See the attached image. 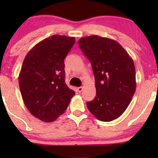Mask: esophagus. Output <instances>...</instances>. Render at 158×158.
<instances>
[{"label": "esophagus", "instance_id": "1", "mask_svg": "<svg viewBox=\"0 0 158 158\" xmlns=\"http://www.w3.org/2000/svg\"><path fill=\"white\" fill-rule=\"evenodd\" d=\"M83 87H78L77 88V91H78L79 93H81L82 91H83Z\"/></svg>", "mask_w": 158, "mask_h": 158}]
</instances>
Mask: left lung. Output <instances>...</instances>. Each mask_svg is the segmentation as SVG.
Listing matches in <instances>:
<instances>
[{
  "instance_id": "8db88e82",
  "label": "left lung",
  "mask_w": 158,
  "mask_h": 158,
  "mask_svg": "<svg viewBox=\"0 0 158 158\" xmlns=\"http://www.w3.org/2000/svg\"><path fill=\"white\" fill-rule=\"evenodd\" d=\"M91 63L96 96L87 102L88 109L101 122H111L122 115L136 90L135 67L126 50L111 39L97 35L78 41Z\"/></svg>"
}]
</instances>
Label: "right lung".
<instances>
[{
    "mask_svg": "<svg viewBox=\"0 0 158 158\" xmlns=\"http://www.w3.org/2000/svg\"><path fill=\"white\" fill-rule=\"evenodd\" d=\"M75 37L53 35L27 53L19 76L24 104L32 115L45 122L57 119L75 94L64 82V60Z\"/></svg>",
    "mask_w": 158,
    "mask_h": 158,
    "instance_id": "add662e5",
    "label": "right lung"
}]
</instances>
